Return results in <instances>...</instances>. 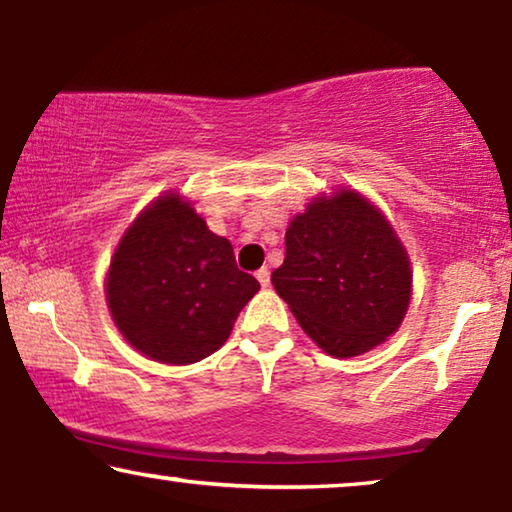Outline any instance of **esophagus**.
<instances>
[{
	"instance_id": "obj_1",
	"label": "esophagus",
	"mask_w": 512,
	"mask_h": 512,
	"mask_svg": "<svg viewBox=\"0 0 512 512\" xmlns=\"http://www.w3.org/2000/svg\"><path fill=\"white\" fill-rule=\"evenodd\" d=\"M256 279L261 282V286L265 289V286H270V270L268 268H261L256 272Z\"/></svg>"
}]
</instances>
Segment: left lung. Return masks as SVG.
Returning a JSON list of instances; mask_svg holds the SVG:
<instances>
[{"label": "left lung", "mask_w": 512, "mask_h": 512, "mask_svg": "<svg viewBox=\"0 0 512 512\" xmlns=\"http://www.w3.org/2000/svg\"><path fill=\"white\" fill-rule=\"evenodd\" d=\"M272 286L314 345L352 359L401 328L412 296L410 256L387 216L354 188L307 202L286 228Z\"/></svg>", "instance_id": "left-lung-1"}]
</instances>
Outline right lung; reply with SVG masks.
<instances>
[{"label": "right lung", "mask_w": 512, "mask_h": 512, "mask_svg": "<svg viewBox=\"0 0 512 512\" xmlns=\"http://www.w3.org/2000/svg\"><path fill=\"white\" fill-rule=\"evenodd\" d=\"M258 289L254 277L237 270L233 244L174 191L151 200L125 228L104 279L123 338L167 366L214 354Z\"/></svg>", "instance_id": "1"}]
</instances>
